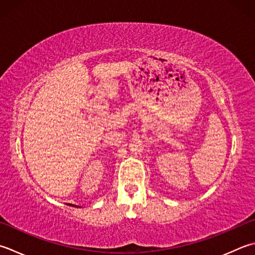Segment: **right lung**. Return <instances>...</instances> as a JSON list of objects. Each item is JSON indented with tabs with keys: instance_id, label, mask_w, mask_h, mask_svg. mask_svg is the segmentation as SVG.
Returning <instances> with one entry per match:
<instances>
[{
	"instance_id": "add662e5",
	"label": "right lung",
	"mask_w": 255,
	"mask_h": 255,
	"mask_svg": "<svg viewBox=\"0 0 255 255\" xmlns=\"http://www.w3.org/2000/svg\"><path fill=\"white\" fill-rule=\"evenodd\" d=\"M69 206H71V203H69ZM73 207H77V206H73ZM77 208H79V207H77Z\"/></svg>"
}]
</instances>
